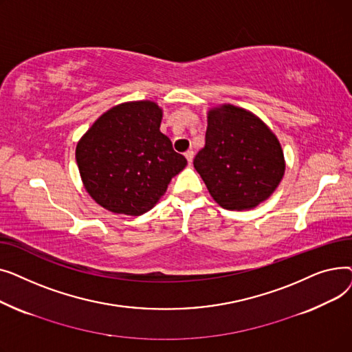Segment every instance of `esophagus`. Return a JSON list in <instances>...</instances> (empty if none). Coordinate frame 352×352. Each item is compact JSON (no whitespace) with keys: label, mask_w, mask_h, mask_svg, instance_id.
Returning a JSON list of instances; mask_svg holds the SVG:
<instances>
[{"label":"esophagus","mask_w":352,"mask_h":352,"mask_svg":"<svg viewBox=\"0 0 352 352\" xmlns=\"http://www.w3.org/2000/svg\"><path fill=\"white\" fill-rule=\"evenodd\" d=\"M184 155H186V158H187L188 164H191V162H192V160H194V151H192V150L186 151V153H184Z\"/></svg>","instance_id":"obj_1"}]
</instances>
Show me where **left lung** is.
I'll use <instances>...</instances> for the list:
<instances>
[{
  "mask_svg": "<svg viewBox=\"0 0 352 352\" xmlns=\"http://www.w3.org/2000/svg\"><path fill=\"white\" fill-rule=\"evenodd\" d=\"M206 145L194 168L217 202L243 211L261 204L280 186L285 173L281 144L251 111L223 104L208 111Z\"/></svg>",
  "mask_w": 352,
  "mask_h": 352,
  "instance_id": "left-lung-1",
  "label": "left lung"
}]
</instances>
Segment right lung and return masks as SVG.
<instances>
[{
    "mask_svg": "<svg viewBox=\"0 0 352 352\" xmlns=\"http://www.w3.org/2000/svg\"><path fill=\"white\" fill-rule=\"evenodd\" d=\"M162 109L154 101L109 108L81 137L76 160L85 191L102 208L138 217L165 194L187 165L160 131Z\"/></svg>",
    "mask_w": 352,
    "mask_h": 352,
    "instance_id": "add662e5",
    "label": "right lung"
}]
</instances>
